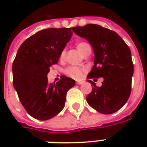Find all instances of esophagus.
<instances>
[{"label": "esophagus", "instance_id": "1", "mask_svg": "<svg viewBox=\"0 0 147 147\" xmlns=\"http://www.w3.org/2000/svg\"><path fill=\"white\" fill-rule=\"evenodd\" d=\"M83 83H84V82H82V81H77V82H76V84H77V85H82Z\"/></svg>", "mask_w": 147, "mask_h": 147}]
</instances>
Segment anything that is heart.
<instances>
[{"mask_svg": "<svg viewBox=\"0 0 147 147\" xmlns=\"http://www.w3.org/2000/svg\"><path fill=\"white\" fill-rule=\"evenodd\" d=\"M76 48H77L78 50L80 52V53L82 55H84V54L86 53V51H87L88 49H91V47H90L89 45L85 42H78V43L76 44ZM65 53V50L62 51L60 57H64ZM84 71H85V69H83V68H79V67L76 66H70L65 69V74H66L67 76H70L71 78H76V79H79V78H81L82 77Z\"/></svg>", "mask_w": 147, "mask_h": 147, "instance_id": "heart-1", "label": "heart"}]
</instances>
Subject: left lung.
I'll return each mask as SVG.
<instances>
[{"mask_svg":"<svg viewBox=\"0 0 147 147\" xmlns=\"http://www.w3.org/2000/svg\"><path fill=\"white\" fill-rule=\"evenodd\" d=\"M72 30L87 40L94 53V65L87 76L88 82L94 86L86 97L88 104L101 114L117 111L131 92L134 65L130 48L117 33L100 25L87 24ZM98 78H104L100 87L90 80Z\"/></svg>","mask_w":147,"mask_h":147,"instance_id":"8db88e82","label":"left lung"}]
</instances>
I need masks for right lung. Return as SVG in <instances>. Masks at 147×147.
Listing matches in <instances>:
<instances>
[{
  "instance_id": "1",
  "label": "right lung",
  "mask_w": 147,
  "mask_h": 147,
  "mask_svg": "<svg viewBox=\"0 0 147 147\" xmlns=\"http://www.w3.org/2000/svg\"><path fill=\"white\" fill-rule=\"evenodd\" d=\"M71 35V28L45 29L26 39L17 51L13 85L25 110L35 119L47 121L56 116L64 107L67 92L76 85L66 76L55 84L47 78Z\"/></svg>"
}]
</instances>
